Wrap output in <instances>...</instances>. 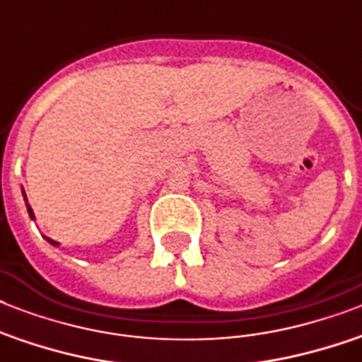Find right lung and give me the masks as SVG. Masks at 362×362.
<instances>
[{
  "instance_id": "1",
  "label": "right lung",
  "mask_w": 362,
  "mask_h": 362,
  "mask_svg": "<svg viewBox=\"0 0 362 362\" xmlns=\"http://www.w3.org/2000/svg\"><path fill=\"white\" fill-rule=\"evenodd\" d=\"M25 206H28V212H30V218H31V220H33V210H31L30 204H25ZM47 240L50 242V244H52V246H58V242H56V240H50V238H47Z\"/></svg>"
}]
</instances>
